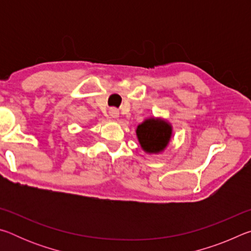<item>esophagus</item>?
Segmentation results:
<instances>
[{
	"instance_id": "34e87169",
	"label": "esophagus",
	"mask_w": 251,
	"mask_h": 251,
	"mask_svg": "<svg viewBox=\"0 0 251 251\" xmlns=\"http://www.w3.org/2000/svg\"><path fill=\"white\" fill-rule=\"evenodd\" d=\"M109 115H110V117H113V118H117L118 116H120V112H118V109H116V108H110L109 109Z\"/></svg>"
}]
</instances>
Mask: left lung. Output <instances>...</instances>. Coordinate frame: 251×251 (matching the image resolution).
I'll list each match as a JSON object with an SVG mask.
<instances>
[{
  "label": "left lung",
  "mask_w": 251,
  "mask_h": 251,
  "mask_svg": "<svg viewBox=\"0 0 251 251\" xmlns=\"http://www.w3.org/2000/svg\"><path fill=\"white\" fill-rule=\"evenodd\" d=\"M138 142L147 152H159L168 145L172 136V126L167 122L150 118L136 129Z\"/></svg>",
  "instance_id": "obj_1"
}]
</instances>
